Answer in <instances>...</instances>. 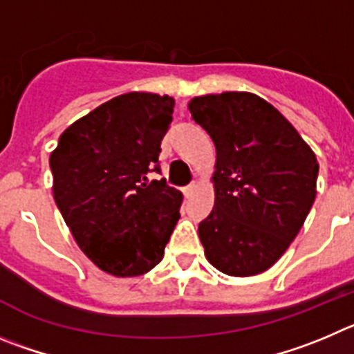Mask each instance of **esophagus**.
<instances>
[{
  "mask_svg": "<svg viewBox=\"0 0 354 354\" xmlns=\"http://www.w3.org/2000/svg\"><path fill=\"white\" fill-rule=\"evenodd\" d=\"M197 189V185L196 183H190V185H187V187H185L183 189V194H185V197H190L194 194V190Z\"/></svg>",
  "mask_w": 354,
  "mask_h": 354,
  "instance_id": "1",
  "label": "esophagus"
}]
</instances>
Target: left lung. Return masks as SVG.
I'll return each mask as SVG.
<instances>
[{"label": "left lung", "mask_w": 354, "mask_h": 354, "mask_svg": "<svg viewBox=\"0 0 354 354\" xmlns=\"http://www.w3.org/2000/svg\"><path fill=\"white\" fill-rule=\"evenodd\" d=\"M189 109L216 149L215 205L199 224L206 259L227 275H257L288 250L314 205L316 155L254 93L196 97Z\"/></svg>", "instance_id": "obj_1"}]
</instances>
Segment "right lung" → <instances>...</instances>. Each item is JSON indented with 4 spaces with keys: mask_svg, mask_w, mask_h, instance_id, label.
<instances>
[{
    "mask_svg": "<svg viewBox=\"0 0 354 354\" xmlns=\"http://www.w3.org/2000/svg\"><path fill=\"white\" fill-rule=\"evenodd\" d=\"M173 109L167 95H120L72 123L50 153L56 206L102 272L138 277L164 257L183 196L148 174L160 173Z\"/></svg>",
    "mask_w": 354,
    "mask_h": 354,
    "instance_id": "1",
    "label": "right lung"
}]
</instances>
